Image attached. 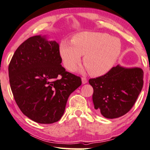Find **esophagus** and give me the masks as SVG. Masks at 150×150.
Masks as SVG:
<instances>
[{"label":"esophagus","instance_id":"obj_1","mask_svg":"<svg viewBox=\"0 0 150 150\" xmlns=\"http://www.w3.org/2000/svg\"><path fill=\"white\" fill-rule=\"evenodd\" d=\"M81 81H82V84H86V83H87V79L86 78V77H81Z\"/></svg>","mask_w":150,"mask_h":150}]
</instances>
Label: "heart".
Here are the masks:
<instances>
[{
    "label": "heart",
    "instance_id": "b5f03b06",
    "mask_svg": "<svg viewBox=\"0 0 150 150\" xmlns=\"http://www.w3.org/2000/svg\"><path fill=\"white\" fill-rule=\"evenodd\" d=\"M121 49L122 43L118 38L107 33L83 32L76 34L71 41H62L59 54L69 71H73L84 55L83 62L90 74L100 76L112 69Z\"/></svg>",
    "mask_w": 150,
    "mask_h": 150
}]
</instances>
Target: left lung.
<instances>
[{
	"label": "left lung",
	"instance_id": "left-lung-1",
	"mask_svg": "<svg viewBox=\"0 0 150 150\" xmlns=\"http://www.w3.org/2000/svg\"><path fill=\"white\" fill-rule=\"evenodd\" d=\"M88 82L93 88L95 109L107 118H117L129 112L135 104L143 88V71L140 68L117 65Z\"/></svg>",
	"mask_w": 150,
	"mask_h": 150
}]
</instances>
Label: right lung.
<instances>
[{
    "instance_id": "right-lung-1",
    "label": "right lung",
    "mask_w": 150,
    "mask_h": 150,
    "mask_svg": "<svg viewBox=\"0 0 150 150\" xmlns=\"http://www.w3.org/2000/svg\"><path fill=\"white\" fill-rule=\"evenodd\" d=\"M59 45L41 35L30 37L15 51L9 64L11 90L25 115L41 124L57 122L81 78L61 65Z\"/></svg>"
}]
</instances>
